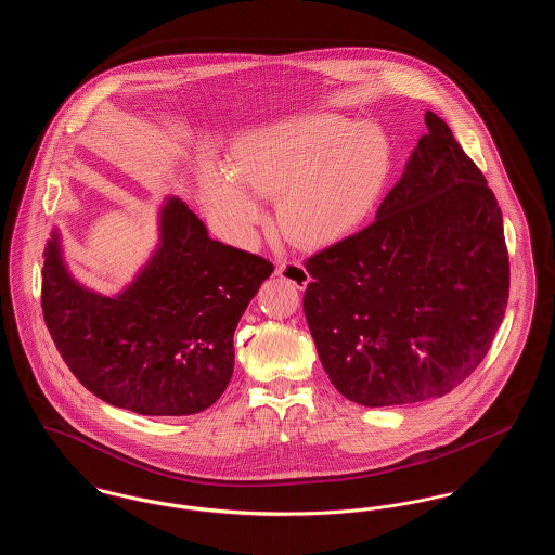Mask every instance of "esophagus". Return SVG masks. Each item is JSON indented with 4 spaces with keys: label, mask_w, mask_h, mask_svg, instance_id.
I'll return each mask as SVG.
<instances>
[{
    "label": "esophagus",
    "mask_w": 555,
    "mask_h": 555,
    "mask_svg": "<svg viewBox=\"0 0 555 555\" xmlns=\"http://www.w3.org/2000/svg\"><path fill=\"white\" fill-rule=\"evenodd\" d=\"M274 272H276V276L287 279L297 289H304V287L310 283L308 270H306L304 266L297 264V262H291V264H287V262H279Z\"/></svg>",
    "instance_id": "obj_1"
}]
</instances>
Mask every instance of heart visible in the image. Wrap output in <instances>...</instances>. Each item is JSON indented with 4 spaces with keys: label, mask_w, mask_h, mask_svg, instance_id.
<instances>
[{
    "label": "heart",
    "mask_w": 555,
    "mask_h": 555,
    "mask_svg": "<svg viewBox=\"0 0 555 555\" xmlns=\"http://www.w3.org/2000/svg\"><path fill=\"white\" fill-rule=\"evenodd\" d=\"M391 170L393 147L380 127L310 114L247 137L233 164L202 170L199 193L238 243L256 241L266 222L264 197L281 193V231L301 247H326L369 220Z\"/></svg>",
    "instance_id": "b5f03b06"
}]
</instances>
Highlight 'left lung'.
Instances as JSON below:
<instances>
[{
	"label": "left lung",
	"instance_id": "left-lung-1",
	"mask_svg": "<svg viewBox=\"0 0 555 555\" xmlns=\"http://www.w3.org/2000/svg\"><path fill=\"white\" fill-rule=\"evenodd\" d=\"M374 222L310 258L304 312L335 389L366 408L448 396L502 324V210L448 125L424 112Z\"/></svg>",
	"mask_w": 555,
	"mask_h": 555
}]
</instances>
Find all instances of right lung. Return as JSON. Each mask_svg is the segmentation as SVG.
I'll return each instance as SVG.
<instances>
[{
    "label": "right lung",
    "instance_id": "1",
    "mask_svg": "<svg viewBox=\"0 0 555 555\" xmlns=\"http://www.w3.org/2000/svg\"><path fill=\"white\" fill-rule=\"evenodd\" d=\"M43 256V318L66 366L93 396L143 416L216 403L235 369L238 320L274 270L214 241L177 195L159 206L152 256L114 295L73 276L57 227Z\"/></svg>",
    "mask_w": 555,
    "mask_h": 555
}]
</instances>
